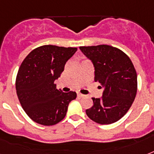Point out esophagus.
I'll return each instance as SVG.
<instances>
[{"instance_id": "1", "label": "esophagus", "mask_w": 154, "mask_h": 154, "mask_svg": "<svg viewBox=\"0 0 154 154\" xmlns=\"http://www.w3.org/2000/svg\"><path fill=\"white\" fill-rule=\"evenodd\" d=\"M85 96V95H84V94H77V97H84Z\"/></svg>"}]
</instances>
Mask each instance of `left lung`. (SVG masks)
Here are the masks:
<instances>
[{
  "label": "left lung",
  "mask_w": 154,
  "mask_h": 154,
  "mask_svg": "<svg viewBox=\"0 0 154 154\" xmlns=\"http://www.w3.org/2000/svg\"><path fill=\"white\" fill-rule=\"evenodd\" d=\"M92 60L94 81L104 88L101 98L93 97L94 105L87 116L101 125L114 123L124 116L134 102L137 90V77L130 58L121 49L107 45L81 46Z\"/></svg>",
  "instance_id": "8db88e82"
}]
</instances>
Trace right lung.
Here are the masks:
<instances>
[{"mask_svg":"<svg viewBox=\"0 0 154 154\" xmlns=\"http://www.w3.org/2000/svg\"><path fill=\"white\" fill-rule=\"evenodd\" d=\"M77 50L72 47L42 45L30 52L21 63L16 90L23 109L33 122L49 126L65 118L69 104L76 99L77 94L63 93L54 82Z\"/></svg>","mask_w":154,"mask_h":154,"instance_id":"1","label":"right lung"}]
</instances>
